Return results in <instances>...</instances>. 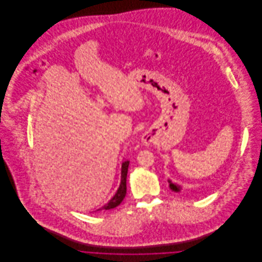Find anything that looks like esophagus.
<instances>
[{"mask_svg": "<svg viewBox=\"0 0 262 262\" xmlns=\"http://www.w3.org/2000/svg\"><path fill=\"white\" fill-rule=\"evenodd\" d=\"M142 140H143V142H144V143L148 144V143L151 142V137H148V136H145V137L142 138Z\"/></svg>", "mask_w": 262, "mask_h": 262, "instance_id": "esophagus-1", "label": "esophagus"}]
</instances>
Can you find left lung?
<instances>
[{
	"instance_id": "obj_1",
	"label": "left lung",
	"mask_w": 262,
	"mask_h": 262,
	"mask_svg": "<svg viewBox=\"0 0 262 262\" xmlns=\"http://www.w3.org/2000/svg\"><path fill=\"white\" fill-rule=\"evenodd\" d=\"M169 183H170V187H171V189H172V190H174V191H179V190L181 189V187H179L178 185L172 184L170 181H169Z\"/></svg>"
}]
</instances>
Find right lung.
Masks as SVG:
<instances>
[{"instance_id": "add662e5", "label": "right lung", "mask_w": 262, "mask_h": 262, "mask_svg": "<svg viewBox=\"0 0 262 262\" xmlns=\"http://www.w3.org/2000/svg\"><path fill=\"white\" fill-rule=\"evenodd\" d=\"M128 164H129V161H125L122 165V181H121V185H120V187H119L117 193L114 195L112 200H110L107 204H105L102 208H100L98 210L113 209V208L117 207L119 204H121V202L125 199V193H126V174H127Z\"/></svg>"}]
</instances>
